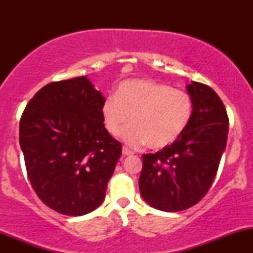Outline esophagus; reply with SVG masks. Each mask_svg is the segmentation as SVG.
<instances>
[{
    "instance_id": "1",
    "label": "esophagus",
    "mask_w": 253,
    "mask_h": 253,
    "mask_svg": "<svg viewBox=\"0 0 253 253\" xmlns=\"http://www.w3.org/2000/svg\"><path fill=\"white\" fill-rule=\"evenodd\" d=\"M123 155L124 156H132L133 155V151H130L127 149V147H124L123 149Z\"/></svg>"
}]
</instances>
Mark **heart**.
<instances>
[{
    "label": "heart",
    "instance_id": "heart-1",
    "mask_svg": "<svg viewBox=\"0 0 253 253\" xmlns=\"http://www.w3.org/2000/svg\"><path fill=\"white\" fill-rule=\"evenodd\" d=\"M193 98L187 91L172 89L153 80H128L119 84L117 94L109 95L101 106L104 128L129 146L146 144L163 149L183 134L193 117Z\"/></svg>",
    "mask_w": 253,
    "mask_h": 253
}]
</instances>
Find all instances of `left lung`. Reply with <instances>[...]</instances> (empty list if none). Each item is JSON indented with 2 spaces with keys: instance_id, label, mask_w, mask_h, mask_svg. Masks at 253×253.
Segmentation results:
<instances>
[{
  "instance_id": "1",
  "label": "left lung",
  "mask_w": 253,
  "mask_h": 253,
  "mask_svg": "<svg viewBox=\"0 0 253 253\" xmlns=\"http://www.w3.org/2000/svg\"><path fill=\"white\" fill-rule=\"evenodd\" d=\"M193 117L183 134L156 153L143 155L139 189L153 208L181 211L208 193L219 169L228 134V117L211 86L193 82Z\"/></svg>"
}]
</instances>
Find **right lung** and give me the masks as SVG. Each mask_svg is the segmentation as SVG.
I'll return each mask as SVG.
<instances>
[{
	"label": "right lung",
	"instance_id": "obj_1",
	"mask_svg": "<svg viewBox=\"0 0 253 253\" xmlns=\"http://www.w3.org/2000/svg\"><path fill=\"white\" fill-rule=\"evenodd\" d=\"M103 100L86 76L51 82L31 98L20 119L32 188L64 215L96 210L123 152L103 126Z\"/></svg>",
	"mask_w": 253,
	"mask_h": 253
}]
</instances>
